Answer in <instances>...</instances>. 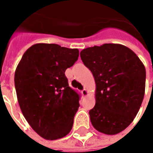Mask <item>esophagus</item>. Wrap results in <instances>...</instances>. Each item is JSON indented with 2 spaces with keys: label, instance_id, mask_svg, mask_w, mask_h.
<instances>
[{
  "label": "esophagus",
  "instance_id": "34e87169",
  "mask_svg": "<svg viewBox=\"0 0 153 153\" xmlns=\"http://www.w3.org/2000/svg\"><path fill=\"white\" fill-rule=\"evenodd\" d=\"M82 96H84V97H86V96H87L89 94L88 91H87L86 89H83V90L82 91Z\"/></svg>",
  "mask_w": 153,
  "mask_h": 153
}]
</instances>
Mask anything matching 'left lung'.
Here are the masks:
<instances>
[{"mask_svg": "<svg viewBox=\"0 0 153 153\" xmlns=\"http://www.w3.org/2000/svg\"><path fill=\"white\" fill-rule=\"evenodd\" d=\"M82 61L96 83L95 105L89 111L92 126L107 135L121 133L137 114L145 91V67L131 49L105 44L83 49Z\"/></svg>", "mask_w": 153, "mask_h": 153, "instance_id": "8db88e82", "label": "left lung"}]
</instances>
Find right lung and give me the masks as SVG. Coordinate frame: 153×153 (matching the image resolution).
Segmentation results:
<instances>
[{
	"label": "right lung",
	"instance_id": "1",
	"mask_svg": "<svg viewBox=\"0 0 153 153\" xmlns=\"http://www.w3.org/2000/svg\"><path fill=\"white\" fill-rule=\"evenodd\" d=\"M79 51L55 44H36L23 55L15 71V88L23 115L46 140L71 132L79 107V95L69 86L65 71Z\"/></svg>",
	"mask_w": 153,
	"mask_h": 153
}]
</instances>
